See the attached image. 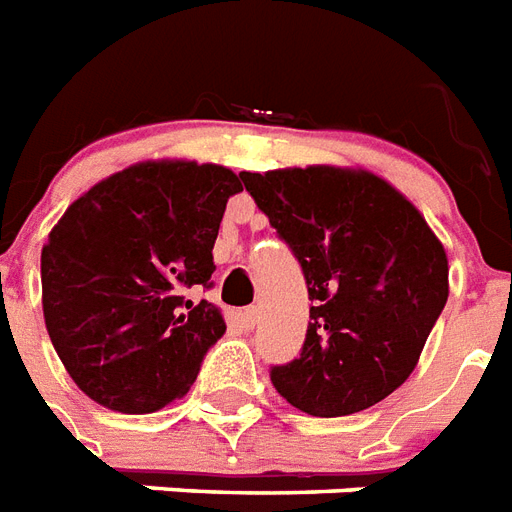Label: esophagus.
I'll return each instance as SVG.
<instances>
[{"label": "esophagus", "instance_id": "34e87169", "mask_svg": "<svg viewBox=\"0 0 512 512\" xmlns=\"http://www.w3.org/2000/svg\"><path fill=\"white\" fill-rule=\"evenodd\" d=\"M256 324H259V310L256 307H245L240 313V326L242 329H253Z\"/></svg>", "mask_w": 512, "mask_h": 512}]
</instances>
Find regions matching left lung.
<instances>
[{"mask_svg": "<svg viewBox=\"0 0 512 512\" xmlns=\"http://www.w3.org/2000/svg\"><path fill=\"white\" fill-rule=\"evenodd\" d=\"M240 178L302 264L313 302L302 353L272 367V386L318 418L378 405L416 370L448 302L443 242L367 169L313 164Z\"/></svg>", "mask_w": 512, "mask_h": 512, "instance_id": "obj_1", "label": "left lung"}]
</instances>
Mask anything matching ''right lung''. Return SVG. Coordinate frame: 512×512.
I'll list each match as a JSON object with an SVG mask.
<instances>
[{
    "label": "right lung",
    "mask_w": 512,
    "mask_h": 512,
    "mask_svg": "<svg viewBox=\"0 0 512 512\" xmlns=\"http://www.w3.org/2000/svg\"><path fill=\"white\" fill-rule=\"evenodd\" d=\"M240 178L221 164L140 161L67 207L42 245V315L69 378L96 405L153 413L186 394L221 310L213 245Z\"/></svg>",
    "instance_id": "1"
}]
</instances>
